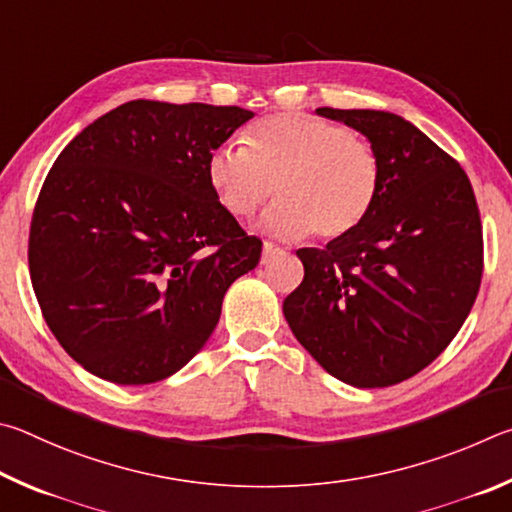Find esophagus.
<instances>
[{
  "mask_svg": "<svg viewBox=\"0 0 512 512\" xmlns=\"http://www.w3.org/2000/svg\"><path fill=\"white\" fill-rule=\"evenodd\" d=\"M279 254H283V249L276 247L274 242H267L265 240V245H263V263H270L272 258H276Z\"/></svg>",
  "mask_w": 512,
  "mask_h": 512,
  "instance_id": "1",
  "label": "esophagus"
}]
</instances>
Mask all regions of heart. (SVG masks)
Returning <instances> with one entry per match:
<instances>
[{"mask_svg": "<svg viewBox=\"0 0 512 512\" xmlns=\"http://www.w3.org/2000/svg\"><path fill=\"white\" fill-rule=\"evenodd\" d=\"M242 146L215 148L206 177L231 218H251L279 197L265 227L279 236L337 240L369 218L382 186L380 155L342 123L310 114H274L242 134Z\"/></svg>", "mask_w": 512, "mask_h": 512, "instance_id": "heart-1", "label": "heart"}]
</instances>
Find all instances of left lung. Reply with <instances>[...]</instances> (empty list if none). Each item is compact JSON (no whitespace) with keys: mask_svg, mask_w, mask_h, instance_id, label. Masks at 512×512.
I'll return each instance as SVG.
<instances>
[{"mask_svg":"<svg viewBox=\"0 0 512 512\" xmlns=\"http://www.w3.org/2000/svg\"><path fill=\"white\" fill-rule=\"evenodd\" d=\"M317 112L371 141L382 186L355 231L297 251L306 274L283 315L333 378L391 387L432 364L470 315L483 276L479 206L459 161L402 116Z\"/></svg>","mask_w":512,"mask_h":512,"instance_id":"1","label":"left lung"}]
</instances>
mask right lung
<instances>
[{"mask_svg":"<svg viewBox=\"0 0 512 512\" xmlns=\"http://www.w3.org/2000/svg\"><path fill=\"white\" fill-rule=\"evenodd\" d=\"M254 112L130 101L53 161L35 202L29 272L69 357L114 384L166 380L218 326L263 242L222 209L206 161Z\"/></svg>","mask_w":512,"mask_h":512,"instance_id":"obj_1","label":"right lung"}]
</instances>
